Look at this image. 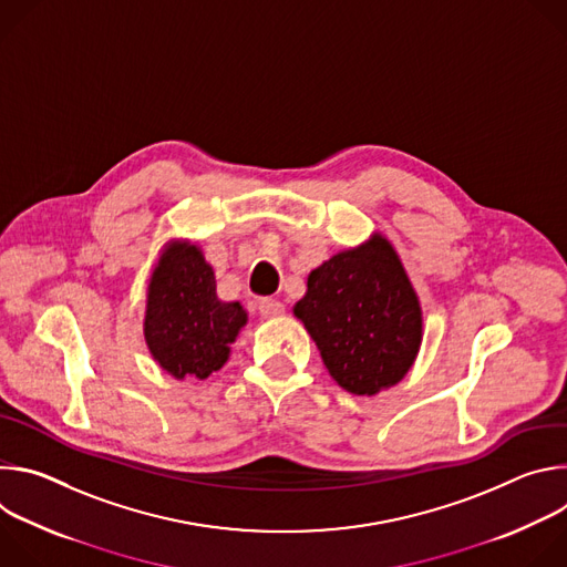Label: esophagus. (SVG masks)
Segmentation results:
<instances>
[{
  "mask_svg": "<svg viewBox=\"0 0 567 567\" xmlns=\"http://www.w3.org/2000/svg\"><path fill=\"white\" fill-rule=\"evenodd\" d=\"M258 311L262 318H280L285 313V305L274 298H262L258 305Z\"/></svg>",
  "mask_w": 567,
  "mask_h": 567,
  "instance_id": "1",
  "label": "esophagus"
}]
</instances>
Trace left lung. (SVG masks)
<instances>
[{
    "label": "left lung",
    "instance_id": "left-lung-1",
    "mask_svg": "<svg viewBox=\"0 0 567 567\" xmlns=\"http://www.w3.org/2000/svg\"><path fill=\"white\" fill-rule=\"evenodd\" d=\"M293 316L332 379L357 396L396 385L413 368L424 339L417 291L379 230L311 269Z\"/></svg>",
    "mask_w": 567,
    "mask_h": 567
}]
</instances>
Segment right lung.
Returning <instances> with one entry per match:
<instances>
[{"label":"right lung","instance_id":"add662e5","mask_svg":"<svg viewBox=\"0 0 567 567\" xmlns=\"http://www.w3.org/2000/svg\"><path fill=\"white\" fill-rule=\"evenodd\" d=\"M249 322L239 300H221L213 267L193 239L173 237L152 267L145 289L143 337L152 359L171 377L208 379L230 357Z\"/></svg>","mask_w":567,"mask_h":567}]
</instances>
